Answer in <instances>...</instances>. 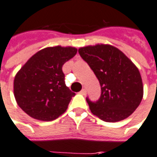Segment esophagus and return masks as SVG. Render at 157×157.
<instances>
[{"mask_svg":"<svg viewBox=\"0 0 157 157\" xmlns=\"http://www.w3.org/2000/svg\"><path fill=\"white\" fill-rule=\"evenodd\" d=\"M80 94H82V95H86V90L85 89V88H83V89H82V91L80 92Z\"/></svg>","mask_w":157,"mask_h":157,"instance_id":"1","label":"esophagus"}]
</instances>
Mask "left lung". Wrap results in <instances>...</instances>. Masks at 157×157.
<instances>
[{"label":"left lung","mask_w":157,"mask_h":157,"mask_svg":"<svg viewBox=\"0 0 157 157\" xmlns=\"http://www.w3.org/2000/svg\"><path fill=\"white\" fill-rule=\"evenodd\" d=\"M78 52L101 86L97 101L86 98L92 113L107 122L124 120L132 115L144 94L138 68L123 52L110 45L88 46L80 48Z\"/></svg>","instance_id":"left-lung-1"}]
</instances>
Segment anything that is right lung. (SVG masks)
I'll use <instances>...</instances> for the list:
<instances>
[{
	"instance_id": "obj_1",
	"label": "right lung",
	"mask_w": 157,
	"mask_h": 157,
	"mask_svg": "<svg viewBox=\"0 0 157 157\" xmlns=\"http://www.w3.org/2000/svg\"><path fill=\"white\" fill-rule=\"evenodd\" d=\"M75 48L60 46L37 52L14 78V96L29 117L40 121L57 119L75 95L65 85L62 67L76 54Z\"/></svg>"
}]
</instances>
